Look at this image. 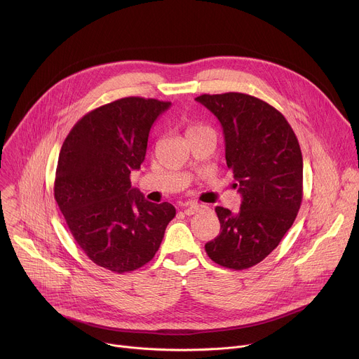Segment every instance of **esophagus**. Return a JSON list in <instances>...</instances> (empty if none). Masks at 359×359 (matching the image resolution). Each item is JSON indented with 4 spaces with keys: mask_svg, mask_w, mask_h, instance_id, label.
<instances>
[{
    "mask_svg": "<svg viewBox=\"0 0 359 359\" xmlns=\"http://www.w3.org/2000/svg\"><path fill=\"white\" fill-rule=\"evenodd\" d=\"M182 208L184 209V215H187V216L196 215L197 212H200L203 209V206H200V204H196V203H191V201H187V203L182 204Z\"/></svg>",
    "mask_w": 359,
    "mask_h": 359,
    "instance_id": "obj_1",
    "label": "esophagus"
}]
</instances>
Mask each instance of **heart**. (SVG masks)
I'll return each instance as SVG.
<instances>
[{
	"label": "heart",
	"instance_id": "1",
	"mask_svg": "<svg viewBox=\"0 0 359 359\" xmlns=\"http://www.w3.org/2000/svg\"><path fill=\"white\" fill-rule=\"evenodd\" d=\"M200 128H203V126H190V128H189V130H187V133L194 132V130H197V129H200Z\"/></svg>",
	"mask_w": 359,
	"mask_h": 359
}]
</instances>
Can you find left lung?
I'll list each match as a JSON object with an SVG mask.
<instances>
[{
  "instance_id": "1",
  "label": "left lung",
  "mask_w": 359,
  "mask_h": 359,
  "mask_svg": "<svg viewBox=\"0 0 359 359\" xmlns=\"http://www.w3.org/2000/svg\"><path fill=\"white\" fill-rule=\"evenodd\" d=\"M196 100L222 123L227 168L243 197L237 215L216 208L220 234L204 248L222 267L250 269L280 244L299 210V143L284 115L259 97L227 92L204 93Z\"/></svg>"
}]
</instances>
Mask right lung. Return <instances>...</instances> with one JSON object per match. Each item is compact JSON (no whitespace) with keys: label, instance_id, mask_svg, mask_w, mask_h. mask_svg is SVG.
Wrapping results in <instances>:
<instances>
[{"label":"right lung","instance_id":"obj_1","mask_svg":"<svg viewBox=\"0 0 359 359\" xmlns=\"http://www.w3.org/2000/svg\"><path fill=\"white\" fill-rule=\"evenodd\" d=\"M169 107L140 96L114 100L82 116L61 147L54 196L72 237L99 267L119 274L140 269L176 216L170 203L147 201L130 184L150 128Z\"/></svg>","mask_w":359,"mask_h":359}]
</instances>
